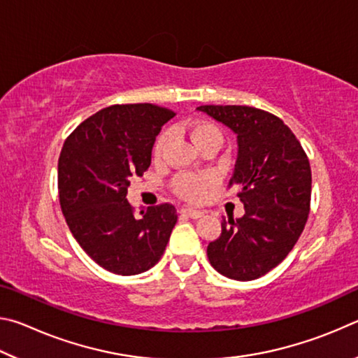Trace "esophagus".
Segmentation results:
<instances>
[{"label": "esophagus", "mask_w": 358, "mask_h": 358, "mask_svg": "<svg viewBox=\"0 0 358 358\" xmlns=\"http://www.w3.org/2000/svg\"><path fill=\"white\" fill-rule=\"evenodd\" d=\"M180 213L183 215V216L192 217V220H197V217H201V216L203 215L202 211H199V210H194V208H181Z\"/></svg>", "instance_id": "esophagus-1"}]
</instances>
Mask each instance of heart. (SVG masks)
<instances>
[{"label": "heart", "instance_id": "obj_1", "mask_svg": "<svg viewBox=\"0 0 358 358\" xmlns=\"http://www.w3.org/2000/svg\"><path fill=\"white\" fill-rule=\"evenodd\" d=\"M189 136L192 142L196 143L197 148H202L205 145L215 143L222 145V132L216 124L210 123V121H196L189 126ZM172 142V131L166 129L157 136L155 147H153V156L156 159H161L166 155L169 145ZM211 183V178L208 175H197V173H181L173 181L175 192L181 196L186 201L196 202L199 199H202L205 189Z\"/></svg>", "mask_w": 358, "mask_h": 358}]
</instances>
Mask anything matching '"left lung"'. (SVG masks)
Returning <instances> with one entry per match:
<instances>
[{
  "label": "left lung",
  "instance_id": "obj_1",
  "mask_svg": "<svg viewBox=\"0 0 358 358\" xmlns=\"http://www.w3.org/2000/svg\"><path fill=\"white\" fill-rule=\"evenodd\" d=\"M237 136L238 155L229 185L240 187L245 215L222 220L221 235L207 248L221 275L251 281L268 273L292 251L311 202V167L284 121L248 106H201Z\"/></svg>",
  "mask_w": 358,
  "mask_h": 358
}]
</instances>
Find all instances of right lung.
<instances>
[{"instance_id":"1","label":"right lung","mask_w":358,"mask_h":358,"mask_svg":"<svg viewBox=\"0 0 358 358\" xmlns=\"http://www.w3.org/2000/svg\"><path fill=\"white\" fill-rule=\"evenodd\" d=\"M175 112L153 104L110 106L77 126L58 159L59 205L82 250L112 273L131 276L157 264L177 222L171 203L136 215L131 178L151 164L156 136Z\"/></svg>"}]
</instances>
